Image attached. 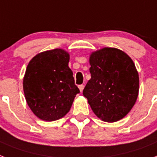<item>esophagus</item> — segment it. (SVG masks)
<instances>
[{
	"label": "esophagus",
	"instance_id": "1",
	"mask_svg": "<svg viewBox=\"0 0 157 157\" xmlns=\"http://www.w3.org/2000/svg\"><path fill=\"white\" fill-rule=\"evenodd\" d=\"M78 88H79L80 92H82V90H83V88H84V85H83V84L79 85V86H78Z\"/></svg>",
	"mask_w": 157,
	"mask_h": 157
}]
</instances>
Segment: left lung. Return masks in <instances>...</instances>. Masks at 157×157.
<instances>
[{
  "mask_svg": "<svg viewBox=\"0 0 157 157\" xmlns=\"http://www.w3.org/2000/svg\"><path fill=\"white\" fill-rule=\"evenodd\" d=\"M89 64L91 79L82 94L102 121L121 120L138 96L139 77L133 59L121 50L104 47L91 53Z\"/></svg>",
  "mask_w": 157,
  "mask_h": 157,
  "instance_id": "left-lung-1",
  "label": "left lung"
}]
</instances>
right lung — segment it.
Here are the masks:
<instances>
[{
    "label": "right lung",
    "mask_w": 157,
    "mask_h": 157,
    "mask_svg": "<svg viewBox=\"0 0 157 157\" xmlns=\"http://www.w3.org/2000/svg\"><path fill=\"white\" fill-rule=\"evenodd\" d=\"M69 61L70 54L56 48L37 54L27 66L24 96L29 108L41 120L55 121L64 117L79 93Z\"/></svg>",
    "instance_id": "right-lung-1"
}]
</instances>
